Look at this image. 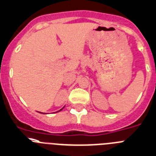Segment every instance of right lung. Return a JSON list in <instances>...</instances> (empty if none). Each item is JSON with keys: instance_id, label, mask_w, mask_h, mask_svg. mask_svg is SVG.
<instances>
[{"instance_id": "right-lung-1", "label": "right lung", "mask_w": 156, "mask_h": 156, "mask_svg": "<svg viewBox=\"0 0 156 156\" xmlns=\"http://www.w3.org/2000/svg\"><path fill=\"white\" fill-rule=\"evenodd\" d=\"M63 109H64V107H63L62 109H60V110H59V111H57V112H60V111H61V110H62ZM39 113H40V112H39Z\"/></svg>"}]
</instances>
